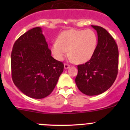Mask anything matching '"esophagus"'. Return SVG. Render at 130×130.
<instances>
[{
  "label": "esophagus",
  "mask_w": 130,
  "mask_h": 130,
  "mask_svg": "<svg viewBox=\"0 0 130 130\" xmlns=\"http://www.w3.org/2000/svg\"><path fill=\"white\" fill-rule=\"evenodd\" d=\"M70 65H69L68 64H64V69H68V68H70Z\"/></svg>",
  "instance_id": "esophagus-1"
}]
</instances>
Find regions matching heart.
I'll list each match as a JSON object with an SVG mask.
<instances>
[{
	"label": "heart",
	"mask_w": 130,
	"mask_h": 130,
	"mask_svg": "<svg viewBox=\"0 0 130 130\" xmlns=\"http://www.w3.org/2000/svg\"><path fill=\"white\" fill-rule=\"evenodd\" d=\"M97 36L91 29L67 30L58 36L52 43L51 52L56 59L62 60L68 53L77 63L87 62L91 58L97 46Z\"/></svg>",
	"instance_id": "b5f03b06"
}]
</instances>
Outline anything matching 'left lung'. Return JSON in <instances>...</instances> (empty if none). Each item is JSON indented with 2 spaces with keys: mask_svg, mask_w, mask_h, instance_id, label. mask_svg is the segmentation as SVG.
Segmentation results:
<instances>
[{
  "mask_svg": "<svg viewBox=\"0 0 130 130\" xmlns=\"http://www.w3.org/2000/svg\"><path fill=\"white\" fill-rule=\"evenodd\" d=\"M98 34L96 51L89 61L77 66L75 83L88 96L99 95L108 90L118 74L119 50L113 38L105 28L92 25Z\"/></svg>",
  "mask_w": 130,
  "mask_h": 130,
  "instance_id": "1",
  "label": "left lung"
}]
</instances>
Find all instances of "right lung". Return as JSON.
I'll list each match as a JSON object with an SVG mask.
<instances>
[{"instance_id":"1","label":"right lung","mask_w":130,"mask_h":130,"mask_svg":"<svg viewBox=\"0 0 130 130\" xmlns=\"http://www.w3.org/2000/svg\"><path fill=\"white\" fill-rule=\"evenodd\" d=\"M11 68L12 80L19 90L30 98L42 99L53 92L64 64L53 58L42 28L35 27L14 43Z\"/></svg>"}]
</instances>
